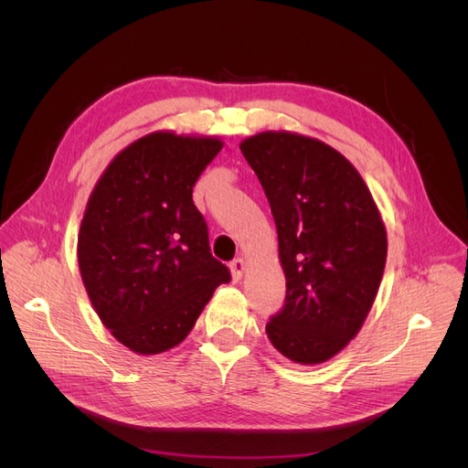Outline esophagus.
I'll return each instance as SVG.
<instances>
[{
    "instance_id": "esophagus-1",
    "label": "esophagus",
    "mask_w": 468,
    "mask_h": 468,
    "mask_svg": "<svg viewBox=\"0 0 468 468\" xmlns=\"http://www.w3.org/2000/svg\"><path fill=\"white\" fill-rule=\"evenodd\" d=\"M230 271H232V279L234 281H239L244 277V271H246V261L242 258H236L232 263H230Z\"/></svg>"
}]
</instances>
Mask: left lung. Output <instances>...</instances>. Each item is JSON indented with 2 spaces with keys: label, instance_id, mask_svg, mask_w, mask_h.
Listing matches in <instances>:
<instances>
[{
  "label": "left lung",
  "instance_id": "1",
  "mask_svg": "<svg viewBox=\"0 0 468 468\" xmlns=\"http://www.w3.org/2000/svg\"><path fill=\"white\" fill-rule=\"evenodd\" d=\"M277 226L287 281L267 322L273 347L301 365L337 356L361 330L387 263V229L353 164L313 136L267 131L239 143Z\"/></svg>",
  "mask_w": 468,
  "mask_h": 468
}]
</instances>
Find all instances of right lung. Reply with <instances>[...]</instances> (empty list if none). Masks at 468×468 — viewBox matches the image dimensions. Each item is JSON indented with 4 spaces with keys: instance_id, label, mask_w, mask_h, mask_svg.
Instances as JSON below:
<instances>
[{
    "instance_id": "1",
    "label": "right lung",
    "mask_w": 468,
    "mask_h": 468,
    "mask_svg": "<svg viewBox=\"0 0 468 468\" xmlns=\"http://www.w3.org/2000/svg\"><path fill=\"white\" fill-rule=\"evenodd\" d=\"M224 143L155 131L121 150L95 183L78 265L99 320L138 356L179 346L230 281L212 258L193 186Z\"/></svg>"
}]
</instances>
